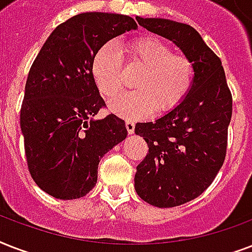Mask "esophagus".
I'll return each instance as SVG.
<instances>
[{"label": "esophagus", "instance_id": "esophagus-1", "mask_svg": "<svg viewBox=\"0 0 252 252\" xmlns=\"http://www.w3.org/2000/svg\"><path fill=\"white\" fill-rule=\"evenodd\" d=\"M126 132H128L129 134L134 133V123L126 122Z\"/></svg>", "mask_w": 252, "mask_h": 252}]
</instances>
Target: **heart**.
<instances>
[{
  "label": "heart",
  "instance_id": "obj_1",
  "mask_svg": "<svg viewBox=\"0 0 252 252\" xmlns=\"http://www.w3.org/2000/svg\"><path fill=\"white\" fill-rule=\"evenodd\" d=\"M126 66L138 70L132 87L134 91L112 99L111 112L128 120L163 115L179 106L192 86L195 69L184 55L174 53L165 41L156 37H140L126 44ZM91 76L104 98H112L122 90V60L112 44H104L91 61Z\"/></svg>",
  "mask_w": 252,
  "mask_h": 252
}]
</instances>
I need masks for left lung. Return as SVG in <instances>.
I'll return each instance as SVG.
<instances>
[{"label": "left lung", "mask_w": 252, "mask_h": 252, "mask_svg": "<svg viewBox=\"0 0 252 252\" xmlns=\"http://www.w3.org/2000/svg\"><path fill=\"white\" fill-rule=\"evenodd\" d=\"M136 19L179 47L195 69L179 106L134 128L149 148L134 175L137 195L154 207H178L201 195L222 167L233 100L221 60L193 27L162 18Z\"/></svg>", "instance_id": "left-lung-1"}]
</instances>
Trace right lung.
I'll return each instance as SVG.
<instances>
[{
    "label": "right lung",
    "mask_w": 252,
    "mask_h": 252,
    "mask_svg": "<svg viewBox=\"0 0 252 252\" xmlns=\"http://www.w3.org/2000/svg\"><path fill=\"white\" fill-rule=\"evenodd\" d=\"M136 29L128 15H74L53 30L30 69L21 108L27 166L35 183L56 199L89 193L100 158L126 140L124 120L114 114L95 119L104 100L91 61L112 37Z\"/></svg>",
    "instance_id": "obj_1"
}]
</instances>
